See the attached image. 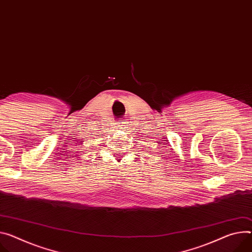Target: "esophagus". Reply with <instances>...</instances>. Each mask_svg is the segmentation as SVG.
Masks as SVG:
<instances>
[{"label": "esophagus", "mask_w": 252, "mask_h": 252, "mask_svg": "<svg viewBox=\"0 0 252 252\" xmlns=\"http://www.w3.org/2000/svg\"><path fill=\"white\" fill-rule=\"evenodd\" d=\"M118 126H118L119 128L123 129V128H125V126H126V124H125V122H122V123H120Z\"/></svg>", "instance_id": "34e87169"}]
</instances>
